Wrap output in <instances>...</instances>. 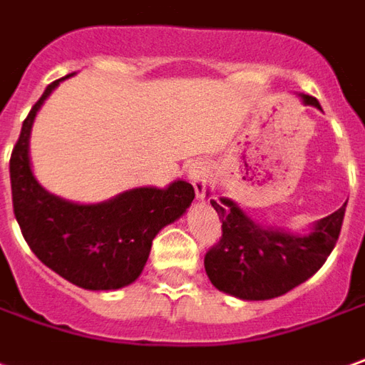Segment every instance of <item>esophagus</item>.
<instances>
[{"label": "esophagus", "mask_w": 365, "mask_h": 365, "mask_svg": "<svg viewBox=\"0 0 365 365\" xmlns=\"http://www.w3.org/2000/svg\"><path fill=\"white\" fill-rule=\"evenodd\" d=\"M188 178L192 182L196 190V198H204L206 196V188H208V169L204 163H195L188 169Z\"/></svg>", "instance_id": "esophagus-1"}]
</instances>
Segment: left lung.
Wrapping results in <instances>:
<instances>
[{
  "mask_svg": "<svg viewBox=\"0 0 365 365\" xmlns=\"http://www.w3.org/2000/svg\"><path fill=\"white\" fill-rule=\"evenodd\" d=\"M301 98L322 110L317 98ZM210 204L222 222V237L204 255L206 275L216 289L244 301L275 299L312 277L334 250L346 212L344 204L317 222L311 234L294 236L255 224L230 198Z\"/></svg>",
  "mask_w": 365,
  "mask_h": 365,
  "instance_id": "1",
  "label": "left lung"
}]
</instances>
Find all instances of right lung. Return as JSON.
Instances as JSON below:
<instances>
[{"label": "right lung", "mask_w": 365, "mask_h": 365, "mask_svg": "<svg viewBox=\"0 0 365 365\" xmlns=\"http://www.w3.org/2000/svg\"><path fill=\"white\" fill-rule=\"evenodd\" d=\"M61 80L31 108L13 147V212L31 252L46 267L82 289L113 291L141 275L153 237L187 212L195 188L175 180L167 188H131L100 204H74L46 192L31 170L29 135L38 108Z\"/></svg>", "instance_id": "add662e5"}]
</instances>
